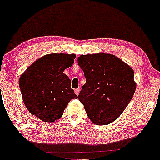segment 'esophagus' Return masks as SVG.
Segmentation results:
<instances>
[{
  "label": "esophagus",
  "instance_id": "obj_1",
  "mask_svg": "<svg viewBox=\"0 0 160 160\" xmlns=\"http://www.w3.org/2000/svg\"><path fill=\"white\" fill-rule=\"evenodd\" d=\"M75 93H76L77 95V96H78V95H79V93H80V89H75Z\"/></svg>",
  "mask_w": 160,
  "mask_h": 160
}]
</instances>
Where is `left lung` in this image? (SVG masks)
I'll return each mask as SVG.
<instances>
[{
    "mask_svg": "<svg viewBox=\"0 0 160 160\" xmlns=\"http://www.w3.org/2000/svg\"><path fill=\"white\" fill-rule=\"evenodd\" d=\"M87 81L78 98L91 122L106 125L120 116L134 96V70L108 53L81 54L77 58Z\"/></svg>",
    "mask_w": 160,
    "mask_h": 160,
    "instance_id": "1",
    "label": "left lung"
}]
</instances>
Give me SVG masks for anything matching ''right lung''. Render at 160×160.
Returning a JSON list of instances; mask_svg holds the SVG:
<instances>
[{
    "label": "right lung",
    "mask_w": 160,
    "mask_h": 160,
    "mask_svg": "<svg viewBox=\"0 0 160 160\" xmlns=\"http://www.w3.org/2000/svg\"><path fill=\"white\" fill-rule=\"evenodd\" d=\"M75 54L53 53L33 62L19 80L25 106L32 115L52 123L62 116L68 102L77 96L64 71L73 65Z\"/></svg>",
    "instance_id": "add662e5"
}]
</instances>
